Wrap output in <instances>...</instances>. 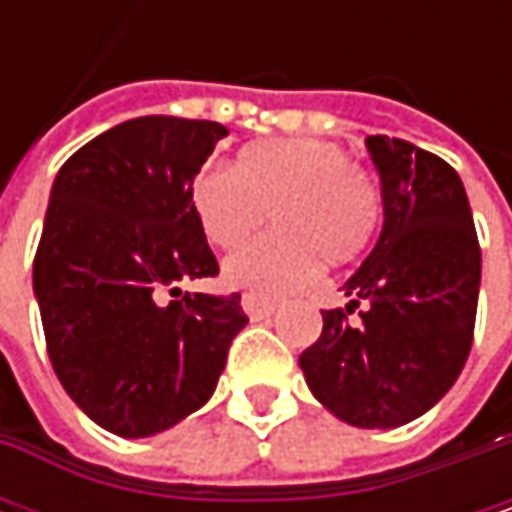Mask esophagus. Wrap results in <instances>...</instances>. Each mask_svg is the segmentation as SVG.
<instances>
[{
  "label": "esophagus",
  "instance_id": "esophagus-1",
  "mask_svg": "<svg viewBox=\"0 0 512 512\" xmlns=\"http://www.w3.org/2000/svg\"><path fill=\"white\" fill-rule=\"evenodd\" d=\"M243 311L252 317V320H260V317H269L275 311V302L257 296V293H243Z\"/></svg>",
  "mask_w": 512,
  "mask_h": 512
}]
</instances>
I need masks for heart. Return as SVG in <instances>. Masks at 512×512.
Listing matches in <instances>:
<instances>
[{"label":"heart","instance_id":"b5f03b06","mask_svg":"<svg viewBox=\"0 0 512 512\" xmlns=\"http://www.w3.org/2000/svg\"><path fill=\"white\" fill-rule=\"evenodd\" d=\"M204 237L219 249L243 246L269 222L275 234L225 263V278L263 296L308 284L320 263L347 266L376 237L382 192L367 168L335 142L272 139L243 151L234 171L210 168L192 186Z\"/></svg>","mask_w":512,"mask_h":512}]
</instances>
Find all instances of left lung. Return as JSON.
I'll use <instances>...</instances> for the list:
<instances>
[{
    "label": "left lung",
    "mask_w": 512,
    "mask_h": 512,
    "mask_svg": "<svg viewBox=\"0 0 512 512\" xmlns=\"http://www.w3.org/2000/svg\"><path fill=\"white\" fill-rule=\"evenodd\" d=\"M367 151L382 177L385 225L344 284L350 305L323 311V332L299 367L341 421L388 430L433 409L460 376L474 338L480 243L460 174L442 156L388 136H367Z\"/></svg>",
    "instance_id": "1"
}]
</instances>
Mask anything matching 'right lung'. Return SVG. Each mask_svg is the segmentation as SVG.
I'll return each mask as SVG.
<instances>
[{
  "label": "right lung",
  "instance_id": "right-lung-1",
  "mask_svg": "<svg viewBox=\"0 0 512 512\" xmlns=\"http://www.w3.org/2000/svg\"><path fill=\"white\" fill-rule=\"evenodd\" d=\"M225 136L216 121L133 118L55 174L32 272L47 353L73 403L115 436H154L201 409L249 323L240 293L180 290L219 275L192 180Z\"/></svg>",
  "mask_w": 512,
  "mask_h": 512
}]
</instances>
